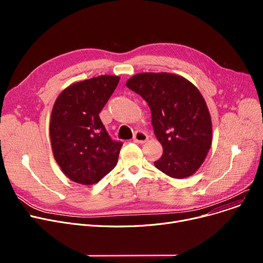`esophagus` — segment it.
Wrapping results in <instances>:
<instances>
[{
	"mask_svg": "<svg viewBox=\"0 0 263 263\" xmlns=\"http://www.w3.org/2000/svg\"><path fill=\"white\" fill-rule=\"evenodd\" d=\"M148 140V135L143 131H136L133 136V141L139 144H144Z\"/></svg>",
	"mask_w": 263,
	"mask_h": 263,
	"instance_id": "1",
	"label": "esophagus"
}]
</instances>
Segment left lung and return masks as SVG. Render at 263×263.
<instances>
[{
    "instance_id": "left-lung-1",
    "label": "left lung",
    "mask_w": 263,
    "mask_h": 263,
    "mask_svg": "<svg viewBox=\"0 0 263 263\" xmlns=\"http://www.w3.org/2000/svg\"><path fill=\"white\" fill-rule=\"evenodd\" d=\"M126 85L151 110V123L163 146L155 166L172 178L192 176L212 143L211 116L200 91L183 77L167 72L135 74Z\"/></svg>"
}]
</instances>
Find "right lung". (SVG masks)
Wrapping results in <instances>:
<instances>
[{"instance_id": "obj_1", "label": "right lung", "mask_w": 263, "mask_h": 263, "mask_svg": "<svg viewBox=\"0 0 263 263\" xmlns=\"http://www.w3.org/2000/svg\"><path fill=\"white\" fill-rule=\"evenodd\" d=\"M119 79L99 76L74 83L60 93L53 105V156L63 173L77 183H97L116 166L122 143L110 139L99 113Z\"/></svg>"}]
</instances>
